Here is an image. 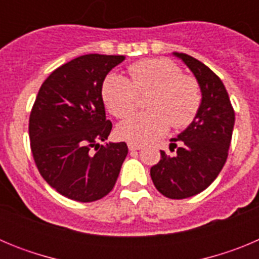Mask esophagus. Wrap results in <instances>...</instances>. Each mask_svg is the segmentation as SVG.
I'll list each match as a JSON object with an SVG mask.
<instances>
[{"mask_svg": "<svg viewBox=\"0 0 259 259\" xmlns=\"http://www.w3.org/2000/svg\"><path fill=\"white\" fill-rule=\"evenodd\" d=\"M128 149L140 150V149H143V145H140V144H136V143H128Z\"/></svg>", "mask_w": 259, "mask_h": 259, "instance_id": "esophagus-1", "label": "esophagus"}]
</instances>
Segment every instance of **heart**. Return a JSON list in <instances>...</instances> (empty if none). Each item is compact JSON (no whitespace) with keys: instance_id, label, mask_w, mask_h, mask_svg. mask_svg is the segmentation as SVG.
<instances>
[{"instance_id":"heart-1","label":"heart","mask_w":259,"mask_h":259,"mask_svg":"<svg viewBox=\"0 0 259 259\" xmlns=\"http://www.w3.org/2000/svg\"><path fill=\"white\" fill-rule=\"evenodd\" d=\"M130 79L110 74L102 84V98L118 118L135 111L139 93L153 91L148 100V111L137 113L123 120L116 128L120 139L145 144L175 128L193 122L201 106V89L196 79L183 75L175 62L167 58H149L135 62L128 67Z\"/></svg>"}]
</instances>
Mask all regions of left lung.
Segmentation results:
<instances>
[{
  "label": "left lung",
  "mask_w": 259,
  "mask_h": 259,
  "mask_svg": "<svg viewBox=\"0 0 259 259\" xmlns=\"http://www.w3.org/2000/svg\"><path fill=\"white\" fill-rule=\"evenodd\" d=\"M197 80L201 106L193 122L172 139L174 157L161 150V161L150 168L155 188L172 200L198 194L217 179L230 149L235 111L226 87L202 62L184 53L174 52Z\"/></svg>",
  "instance_id": "1"
}]
</instances>
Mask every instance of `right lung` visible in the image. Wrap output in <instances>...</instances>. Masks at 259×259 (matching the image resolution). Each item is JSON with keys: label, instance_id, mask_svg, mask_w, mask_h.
Wrapping results in <instances>:
<instances>
[{"label": "right lung", "instance_id": "add662e5", "mask_svg": "<svg viewBox=\"0 0 259 259\" xmlns=\"http://www.w3.org/2000/svg\"><path fill=\"white\" fill-rule=\"evenodd\" d=\"M124 56L85 54L54 70L41 85L29 116V140L41 176L62 196L79 202L105 197L128 154L125 143H105L102 84ZM95 152H93V149Z\"/></svg>", "mask_w": 259, "mask_h": 259}]
</instances>
